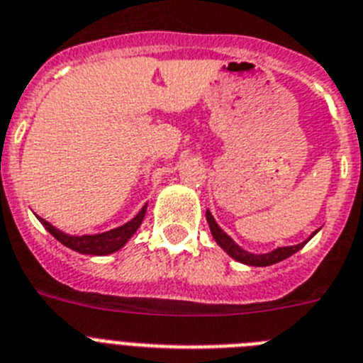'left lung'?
<instances>
[{
    "label": "left lung",
    "instance_id": "8db88e82",
    "mask_svg": "<svg viewBox=\"0 0 363 363\" xmlns=\"http://www.w3.org/2000/svg\"><path fill=\"white\" fill-rule=\"evenodd\" d=\"M206 221H208L210 233H212V236H214L216 243H218L219 247L223 249L225 252H227L228 257L234 258L236 262H242V264H247V266H255V267L273 266V264H277V262H282L286 260V258H290L291 255L301 251V249L308 243V240H312L313 234L318 233V230H315L308 240H304V242L297 243V245H290V247H277L269 252H264V255H255V252H249L245 251V249L240 247L238 243L234 242V240L225 233L223 228L216 223L214 216L210 214V210H206Z\"/></svg>",
    "mask_w": 363,
    "mask_h": 363
}]
</instances>
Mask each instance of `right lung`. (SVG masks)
Segmentation results:
<instances>
[{"instance_id": "obj_1", "label": "right lung", "mask_w": 363, "mask_h": 363, "mask_svg": "<svg viewBox=\"0 0 363 363\" xmlns=\"http://www.w3.org/2000/svg\"><path fill=\"white\" fill-rule=\"evenodd\" d=\"M145 210H147V205L142 206L138 214L135 218L127 221L125 225L118 228H112V230H106V233L101 234H84V236H69V234L62 233L57 227L45 221V219H40V223L44 225L45 230L53 236V238L59 240L62 245L69 247L72 251H77L81 255H96V257H105V255H111V252H116L118 249H121L125 243L129 242L130 236L138 230V227L144 221Z\"/></svg>"}]
</instances>
